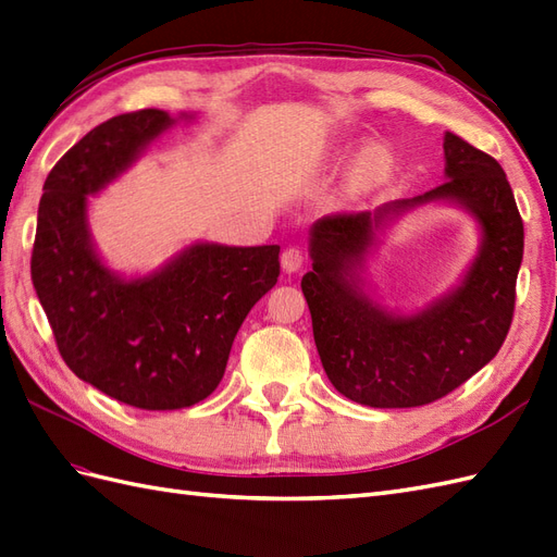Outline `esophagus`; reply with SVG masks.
Instances as JSON below:
<instances>
[{
	"mask_svg": "<svg viewBox=\"0 0 557 557\" xmlns=\"http://www.w3.org/2000/svg\"><path fill=\"white\" fill-rule=\"evenodd\" d=\"M304 251L301 249H296V247H289V249H284L282 251V259H280V263H282V270L284 273H298V270L304 268Z\"/></svg>",
	"mask_w": 557,
	"mask_h": 557,
	"instance_id": "obj_1",
	"label": "esophagus"
}]
</instances>
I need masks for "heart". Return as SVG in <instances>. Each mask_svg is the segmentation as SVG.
Here are the masks:
<instances>
[{
    "instance_id": "obj_1",
    "label": "heart",
    "mask_w": 557,
    "mask_h": 557,
    "mask_svg": "<svg viewBox=\"0 0 557 557\" xmlns=\"http://www.w3.org/2000/svg\"><path fill=\"white\" fill-rule=\"evenodd\" d=\"M358 147L361 148V152L356 156L354 150ZM352 153L356 157L352 158L348 176H346V185L350 193L374 190L393 178L395 166H397V157L388 143L369 140V143H362V146L360 143H346L344 148L336 150V160L348 162Z\"/></svg>"
}]
</instances>
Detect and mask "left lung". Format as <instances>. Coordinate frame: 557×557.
Returning <instances> with one entry per match:
<instances>
[{
  "label": "left lung",
  "instance_id": "obj_1",
  "mask_svg": "<svg viewBox=\"0 0 557 557\" xmlns=\"http://www.w3.org/2000/svg\"><path fill=\"white\" fill-rule=\"evenodd\" d=\"M442 140L447 181L437 188L310 225L312 270L301 289L312 336L332 386L358 405L435 403L480 372L508 334L524 247L516 197L494 157L449 132ZM428 203L456 206L476 221V256L428 307H383L366 275L368 261L395 220Z\"/></svg>",
  "mask_w": 557,
  "mask_h": 557
}]
</instances>
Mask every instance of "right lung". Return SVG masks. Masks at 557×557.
I'll use <instances>...</instances> for the list:
<instances>
[{
  "instance_id": "right-lung-1",
  "label": "right lung",
  "mask_w": 557,
  "mask_h": 557,
  "mask_svg": "<svg viewBox=\"0 0 557 557\" xmlns=\"http://www.w3.org/2000/svg\"><path fill=\"white\" fill-rule=\"evenodd\" d=\"M193 112L148 108L98 124L45 181L33 284L65 364L112 400L148 411L202 403L221 383L242 322L280 277V247L190 242L160 268H110L89 225L91 197Z\"/></svg>"
}]
</instances>
